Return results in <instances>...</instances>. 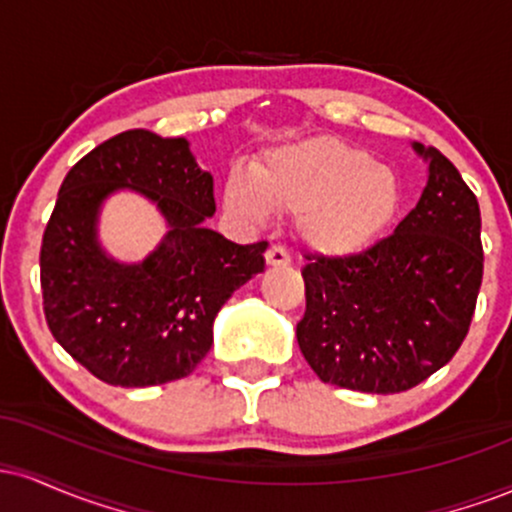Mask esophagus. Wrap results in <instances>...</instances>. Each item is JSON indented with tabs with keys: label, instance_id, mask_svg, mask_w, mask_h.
<instances>
[{
	"label": "esophagus",
	"instance_id": "1",
	"mask_svg": "<svg viewBox=\"0 0 512 512\" xmlns=\"http://www.w3.org/2000/svg\"><path fill=\"white\" fill-rule=\"evenodd\" d=\"M264 257H267L269 267H289V264H291V255L284 248H281V245H272V248L267 250V255H264Z\"/></svg>",
	"mask_w": 512,
	"mask_h": 512
}]
</instances>
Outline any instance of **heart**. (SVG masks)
Instances as JSON below:
<instances>
[{
	"label": "heart",
	"instance_id": "obj_1",
	"mask_svg": "<svg viewBox=\"0 0 512 512\" xmlns=\"http://www.w3.org/2000/svg\"><path fill=\"white\" fill-rule=\"evenodd\" d=\"M402 197L395 168L337 137L279 146L257 163L252 180L231 173L223 187L233 216L262 223L269 207L296 216L305 248L325 257L368 250L395 223Z\"/></svg>",
	"mask_w": 512,
	"mask_h": 512
}]
</instances>
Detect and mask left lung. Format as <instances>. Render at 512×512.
Returning <instances> with one entry per match:
<instances>
[{"instance_id":"8db88e82","label":"left lung","mask_w":512,"mask_h":512,"mask_svg":"<svg viewBox=\"0 0 512 512\" xmlns=\"http://www.w3.org/2000/svg\"><path fill=\"white\" fill-rule=\"evenodd\" d=\"M416 207L354 257H308L296 339L322 383L392 395L424 383L460 349L484 274L479 202L433 146Z\"/></svg>"}]
</instances>
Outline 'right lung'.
<instances>
[{
  "mask_svg": "<svg viewBox=\"0 0 512 512\" xmlns=\"http://www.w3.org/2000/svg\"><path fill=\"white\" fill-rule=\"evenodd\" d=\"M149 198L167 221L142 263H120L97 238L104 199ZM214 178L185 137L149 129L117 134L64 178L40 248V286L52 337L98 380L149 387L180 380L214 344L223 303L264 272L267 243L238 245L207 228Z\"/></svg>",
  "mask_w": 512,
  "mask_h": 512,
  "instance_id": "1",
  "label": "right lung"
}]
</instances>
